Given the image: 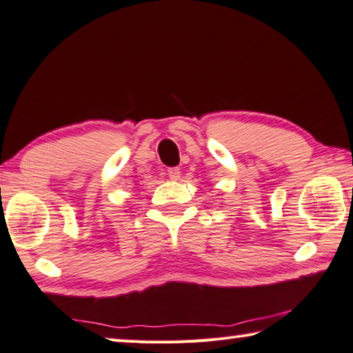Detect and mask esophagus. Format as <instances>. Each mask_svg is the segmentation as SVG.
<instances>
[{
  "label": "esophagus",
  "mask_w": 353,
  "mask_h": 353,
  "mask_svg": "<svg viewBox=\"0 0 353 353\" xmlns=\"http://www.w3.org/2000/svg\"><path fill=\"white\" fill-rule=\"evenodd\" d=\"M180 175H181V172H180V168H178V167H172V168H168V170H167V176L170 178V180H178Z\"/></svg>",
  "instance_id": "1"
}]
</instances>
